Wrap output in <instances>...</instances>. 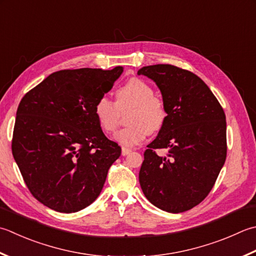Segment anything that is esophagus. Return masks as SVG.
<instances>
[{"label": "esophagus", "mask_w": 256, "mask_h": 256, "mask_svg": "<svg viewBox=\"0 0 256 256\" xmlns=\"http://www.w3.org/2000/svg\"><path fill=\"white\" fill-rule=\"evenodd\" d=\"M132 152L131 148H122V155L125 156V155H128Z\"/></svg>", "instance_id": "esophagus-1"}]
</instances>
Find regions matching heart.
<instances>
[{"mask_svg":"<svg viewBox=\"0 0 256 256\" xmlns=\"http://www.w3.org/2000/svg\"><path fill=\"white\" fill-rule=\"evenodd\" d=\"M115 102L101 96L95 102L94 114L105 132L118 128L120 111L131 108L128 115V126L114 134V141L123 148H133L146 138L148 132L162 128L168 118L166 105L154 95L153 88L141 78H133L115 92Z\"/></svg>","mask_w":256,"mask_h":256,"instance_id":"obj_1","label":"heart"}]
</instances>
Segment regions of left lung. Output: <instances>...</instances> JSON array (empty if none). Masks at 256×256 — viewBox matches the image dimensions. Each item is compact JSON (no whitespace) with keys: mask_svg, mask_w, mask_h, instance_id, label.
<instances>
[{"mask_svg":"<svg viewBox=\"0 0 256 256\" xmlns=\"http://www.w3.org/2000/svg\"><path fill=\"white\" fill-rule=\"evenodd\" d=\"M138 74L155 82L168 110L166 121L144 152L141 188L163 211L185 212L208 196L224 165V111L208 85L186 70L156 64ZM156 148H168L167 156L155 154Z\"/></svg>","mask_w":256,"mask_h":256,"instance_id":"left-lung-1","label":"left lung"}]
</instances>
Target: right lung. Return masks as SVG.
Returning a JSON list of instances; mask_svg holds the SVG:
<instances>
[{
    "label": "right lung",
    "instance_id": "right-lung-1",
    "mask_svg": "<svg viewBox=\"0 0 256 256\" xmlns=\"http://www.w3.org/2000/svg\"><path fill=\"white\" fill-rule=\"evenodd\" d=\"M122 73V66L62 70L20 102L12 153L30 192L45 206L74 213L101 193L121 148L104 135L94 105Z\"/></svg>",
    "mask_w": 256,
    "mask_h": 256
}]
</instances>
